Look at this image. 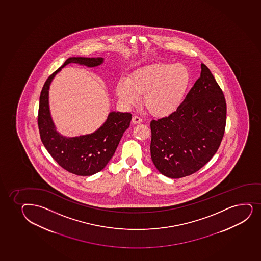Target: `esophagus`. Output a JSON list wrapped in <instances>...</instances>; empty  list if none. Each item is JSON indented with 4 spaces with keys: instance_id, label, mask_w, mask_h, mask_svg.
Instances as JSON below:
<instances>
[{
    "instance_id": "esophagus-1",
    "label": "esophagus",
    "mask_w": 261,
    "mask_h": 261,
    "mask_svg": "<svg viewBox=\"0 0 261 261\" xmlns=\"http://www.w3.org/2000/svg\"><path fill=\"white\" fill-rule=\"evenodd\" d=\"M142 121H143V119L138 116H133V117H132V123H135V124L136 123H141Z\"/></svg>"
}]
</instances>
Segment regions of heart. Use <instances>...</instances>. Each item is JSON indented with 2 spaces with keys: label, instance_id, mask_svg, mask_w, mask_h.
Here are the masks:
<instances>
[{
  "label": "heart",
  "instance_id": "obj_1",
  "mask_svg": "<svg viewBox=\"0 0 261 261\" xmlns=\"http://www.w3.org/2000/svg\"><path fill=\"white\" fill-rule=\"evenodd\" d=\"M188 69L181 64L156 63L132 72L120 79L116 92L125 106L135 105L144 94V102L152 114L165 117L176 111L189 88Z\"/></svg>",
  "mask_w": 261,
  "mask_h": 261
}]
</instances>
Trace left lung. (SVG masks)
I'll return each instance as SVG.
<instances>
[{
    "label": "left lung",
    "mask_w": 261,
    "mask_h": 261,
    "mask_svg": "<svg viewBox=\"0 0 261 261\" xmlns=\"http://www.w3.org/2000/svg\"><path fill=\"white\" fill-rule=\"evenodd\" d=\"M226 102L210 69L201 75L177 111L150 122V156L160 173L171 178L200 170L219 150L225 133Z\"/></svg>",
    "instance_id": "left-lung-1"
}]
</instances>
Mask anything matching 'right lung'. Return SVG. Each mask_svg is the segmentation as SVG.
<instances>
[{
    "mask_svg": "<svg viewBox=\"0 0 261 261\" xmlns=\"http://www.w3.org/2000/svg\"><path fill=\"white\" fill-rule=\"evenodd\" d=\"M102 62V57L68 58L59 69L48 76L40 95L37 122L42 144L61 167L78 176H91L106 166L114 155L123 132L129 128L132 114L112 111L105 123L93 133L75 138L63 137L56 130L50 117L48 89L55 75L67 64L77 63L96 67Z\"/></svg>",
    "mask_w": 261,
    "mask_h": 261,
    "instance_id": "obj_1",
    "label": "right lung"
}]
</instances>
